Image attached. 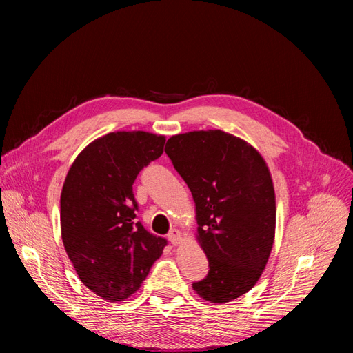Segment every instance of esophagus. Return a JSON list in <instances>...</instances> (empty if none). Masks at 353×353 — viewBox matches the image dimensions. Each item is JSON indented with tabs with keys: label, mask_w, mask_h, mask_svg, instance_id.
<instances>
[{
	"label": "esophagus",
	"mask_w": 353,
	"mask_h": 353,
	"mask_svg": "<svg viewBox=\"0 0 353 353\" xmlns=\"http://www.w3.org/2000/svg\"><path fill=\"white\" fill-rule=\"evenodd\" d=\"M168 239H169V241L172 243L174 245H178L181 241H183V236H181V232H179L178 230H172V231H170Z\"/></svg>",
	"instance_id": "34e87169"
}]
</instances>
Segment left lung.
<instances>
[{
	"label": "left lung",
	"instance_id": "8db88e82",
	"mask_svg": "<svg viewBox=\"0 0 353 353\" xmlns=\"http://www.w3.org/2000/svg\"><path fill=\"white\" fill-rule=\"evenodd\" d=\"M166 154L196 205L197 241L209 261L193 283L206 302L234 301L258 283L275 237V191L268 165L253 145L221 130L172 135Z\"/></svg>",
	"mask_w": 353,
	"mask_h": 353
}]
</instances>
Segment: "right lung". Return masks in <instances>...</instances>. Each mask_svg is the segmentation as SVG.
<instances>
[{
	"label": "right lung",
	"mask_w": 353,
	"mask_h": 353,
	"mask_svg": "<svg viewBox=\"0 0 353 353\" xmlns=\"http://www.w3.org/2000/svg\"><path fill=\"white\" fill-rule=\"evenodd\" d=\"M165 135L117 131L74 159L60 196L61 240L81 281L108 302L141 287L166 240L135 221L132 184L163 153Z\"/></svg>",
	"instance_id": "add662e5"
}]
</instances>
